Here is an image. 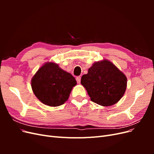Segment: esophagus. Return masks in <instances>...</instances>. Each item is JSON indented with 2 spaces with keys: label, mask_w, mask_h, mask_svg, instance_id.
Wrapping results in <instances>:
<instances>
[{
  "label": "esophagus",
  "mask_w": 154,
  "mask_h": 154,
  "mask_svg": "<svg viewBox=\"0 0 154 154\" xmlns=\"http://www.w3.org/2000/svg\"><path fill=\"white\" fill-rule=\"evenodd\" d=\"M76 82H77V83H78V84H80V82H81V76L76 77Z\"/></svg>",
  "instance_id": "obj_1"
}]
</instances>
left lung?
<instances>
[{
	"instance_id": "1",
	"label": "left lung",
	"mask_w": 154,
	"mask_h": 154,
	"mask_svg": "<svg viewBox=\"0 0 154 154\" xmlns=\"http://www.w3.org/2000/svg\"><path fill=\"white\" fill-rule=\"evenodd\" d=\"M81 84L92 101L103 106L113 105L124 95L127 78L114 64L107 60L93 63L83 75Z\"/></svg>"
}]
</instances>
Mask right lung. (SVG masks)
<instances>
[{"label": "right lung", "mask_w": 154, "mask_h": 154, "mask_svg": "<svg viewBox=\"0 0 154 154\" xmlns=\"http://www.w3.org/2000/svg\"><path fill=\"white\" fill-rule=\"evenodd\" d=\"M76 81L57 63L44 64L32 78L31 88L42 103L50 106L62 105L69 97Z\"/></svg>", "instance_id": "add662e5"}]
</instances>
